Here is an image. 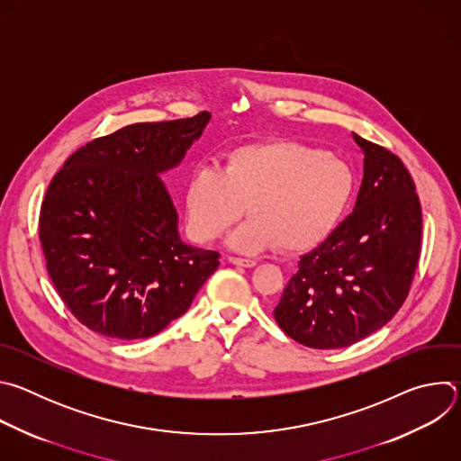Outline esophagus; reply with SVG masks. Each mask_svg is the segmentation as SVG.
<instances>
[{
	"label": "esophagus",
	"instance_id": "1",
	"mask_svg": "<svg viewBox=\"0 0 461 461\" xmlns=\"http://www.w3.org/2000/svg\"><path fill=\"white\" fill-rule=\"evenodd\" d=\"M228 262L235 267H242V268H253L257 262L253 258H240V257H228Z\"/></svg>",
	"mask_w": 461,
	"mask_h": 461
}]
</instances>
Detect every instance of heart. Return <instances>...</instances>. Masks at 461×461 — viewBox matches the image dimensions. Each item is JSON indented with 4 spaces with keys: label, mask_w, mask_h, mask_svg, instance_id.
I'll return each mask as SVG.
<instances>
[{
    "label": "heart",
    "mask_w": 461,
    "mask_h": 461,
    "mask_svg": "<svg viewBox=\"0 0 461 461\" xmlns=\"http://www.w3.org/2000/svg\"><path fill=\"white\" fill-rule=\"evenodd\" d=\"M354 189V171L332 153L292 140L240 146L228 153L222 171L199 166L189 173L187 230L199 242L212 240L246 210L251 217L230 233V248L303 251L330 237Z\"/></svg>",
    "instance_id": "heart-1"
}]
</instances>
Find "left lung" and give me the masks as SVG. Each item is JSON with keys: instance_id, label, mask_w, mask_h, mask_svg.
<instances>
[{"instance_id": "8db88e82", "label": "left lung", "mask_w": 461, "mask_h": 461, "mask_svg": "<svg viewBox=\"0 0 461 461\" xmlns=\"http://www.w3.org/2000/svg\"><path fill=\"white\" fill-rule=\"evenodd\" d=\"M352 139L365 155L354 212L301 257L274 310L292 339L319 350L350 347L396 315L421 248V206L403 162Z\"/></svg>"}]
</instances>
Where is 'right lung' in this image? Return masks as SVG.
<instances>
[{"label": "right lung", "instance_id": "1", "mask_svg": "<svg viewBox=\"0 0 461 461\" xmlns=\"http://www.w3.org/2000/svg\"><path fill=\"white\" fill-rule=\"evenodd\" d=\"M210 118L125 125L80 148L54 175L40 240L61 301L89 330L151 338L187 312L221 265L217 251L180 239L160 176L184 160Z\"/></svg>", "mask_w": 461, "mask_h": 461}]
</instances>
